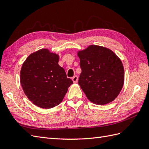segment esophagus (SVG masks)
<instances>
[{"instance_id": "obj_1", "label": "esophagus", "mask_w": 149, "mask_h": 149, "mask_svg": "<svg viewBox=\"0 0 149 149\" xmlns=\"http://www.w3.org/2000/svg\"><path fill=\"white\" fill-rule=\"evenodd\" d=\"M72 79V81L74 82V83H77L78 82V77L77 75L74 76Z\"/></svg>"}]
</instances>
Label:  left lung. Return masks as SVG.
Segmentation results:
<instances>
[{
	"label": "left lung",
	"instance_id": "1",
	"mask_svg": "<svg viewBox=\"0 0 149 149\" xmlns=\"http://www.w3.org/2000/svg\"><path fill=\"white\" fill-rule=\"evenodd\" d=\"M82 72L79 84L88 100L98 105L112 102L124 84V67L120 58L111 49L89 45L77 52Z\"/></svg>",
	"mask_w": 149,
	"mask_h": 149
}]
</instances>
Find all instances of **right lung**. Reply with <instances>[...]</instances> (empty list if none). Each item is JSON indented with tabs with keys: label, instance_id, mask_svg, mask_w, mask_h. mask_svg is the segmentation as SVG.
Wrapping results in <instances>:
<instances>
[{
	"label": "right lung",
	"instance_id": "add662e5",
	"mask_svg": "<svg viewBox=\"0 0 149 149\" xmlns=\"http://www.w3.org/2000/svg\"><path fill=\"white\" fill-rule=\"evenodd\" d=\"M59 56L47 48L30 54L22 63L20 73L22 88L38 107L52 108L60 104L73 84L58 65Z\"/></svg>",
	"mask_w": 149,
	"mask_h": 149
}]
</instances>
